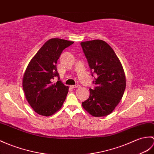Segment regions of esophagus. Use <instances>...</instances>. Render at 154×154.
<instances>
[{
	"instance_id": "1",
	"label": "esophagus",
	"mask_w": 154,
	"mask_h": 154,
	"mask_svg": "<svg viewBox=\"0 0 154 154\" xmlns=\"http://www.w3.org/2000/svg\"><path fill=\"white\" fill-rule=\"evenodd\" d=\"M71 88H79L80 87V85L79 84L77 85H71L70 86Z\"/></svg>"
}]
</instances>
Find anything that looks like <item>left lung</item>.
Returning <instances> with one entry per match:
<instances>
[{
	"label": "left lung",
	"instance_id": "left-lung-1",
	"mask_svg": "<svg viewBox=\"0 0 154 154\" xmlns=\"http://www.w3.org/2000/svg\"><path fill=\"white\" fill-rule=\"evenodd\" d=\"M91 70L96 75L94 89L82 102L83 108L94 117H103L112 113L122 98L126 87L123 66L112 47L102 40L81 42Z\"/></svg>",
	"mask_w": 154,
	"mask_h": 154
}]
</instances>
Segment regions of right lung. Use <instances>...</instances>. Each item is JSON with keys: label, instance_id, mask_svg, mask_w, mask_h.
I'll use <instances>...</instances> for the list:
<instances>
[{"label": "right lung", "instance_id": "1", "mask_svg": "<svg viewBox=\"0 0 154 154\" xmlns=\"http://www.w3.org/2000/svg\"><path fill=\"white\" fill-rule=\"evenodd\" d=\"M74 42L60 38L46 41L29 63L23 77L26 98L35 112L50 116L63 105L69 87L60 81L56 63L64 49ZM56 76L59 81L53 83Z\"/></svg>", "mask_w": 154, "mask_h": 154}]
</instances>
